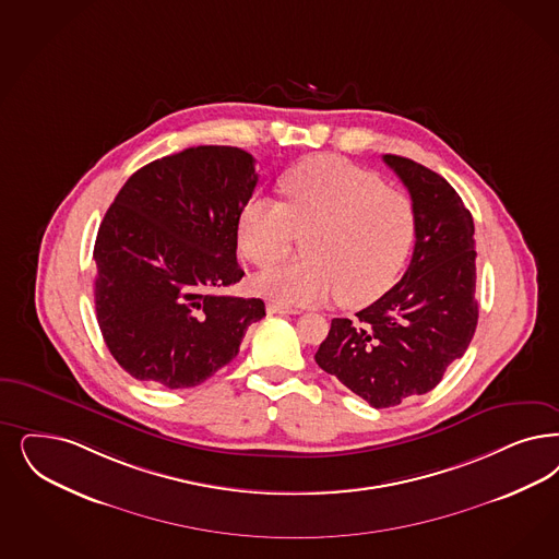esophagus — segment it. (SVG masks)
<instances>
[{
	"label": "esophagus",
	"mask_w": 559,
	"mask_h": 559,
	"mask_svg": "<svg viewBox=\"0 0 559 559\" xmlns=\"http://www.w3.org/2000/svg\"><path fill=\"white\" fill-rule=\"evenodd\" d=\"M269 313H278V316H287V313H299L295 308H287V306H278V304H270Z\"/></svg>",
	"instance_id": "obj_1"
}]
</instances>
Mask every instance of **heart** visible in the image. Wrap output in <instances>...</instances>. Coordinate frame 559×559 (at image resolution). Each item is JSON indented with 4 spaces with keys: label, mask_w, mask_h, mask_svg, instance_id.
<instances>
[{
    "label": "heart",
    "mask_w": 559,
    "mask_h": 559,
    "mask_svg": "<svg viewBox=\"0 0 559 559\" xmlns=\"http://www.w3.org/2000/svg\"><path fill=\"white\" fill-rule=\"evenodd\" d=\"M285 202L253 195L237 216V248L253 266H270L304 235V262L260 272L253 290L278 306H320L336 295L345 308L378 299L415 239L408 193L338 156H316L281 177Z\"/></svg>",
    "instance_id": "b5f03b06"
}]
</instances>
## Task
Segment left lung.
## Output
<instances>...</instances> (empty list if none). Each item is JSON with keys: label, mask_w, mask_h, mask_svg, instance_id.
<instances>
[{"label": "left lung", "mask_w": 559, "mask_h": 559, "mask_svg": "<svg viewBox=\"0 0 559 559\" xmlns=\"http://www.w3.org/2000/svg\"><path fill=\"white\" fill-rule=\"evenodd\" d=\"M415 206V248L403 278L355 320L334 318L316 364L376 408L401 405L442 382L471 345L475 225L461 195L424 165L384 154Z\"/></svg>", "instance_id": "8db88e82"}]
</instances>
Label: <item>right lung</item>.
<instances>
[{
    "label": "right lung",
    "instance_id": "obj_1",
    "mask_svg": "<svg viewBox=\"0 0 559 559\" xmlns=\"http://www.w3.org/2000/svg\"><path fill=\"white\" fill-rule=\"evenodd\" d=\"M253 156L195 146L138 169L95 241L98 328L132 378L192 388L239 353L262 299L223 295L241 281L237 216L255 190Z\"/></svg>",
    "mask_w": 559,
    "mask_h": 559
}]
</instances>
